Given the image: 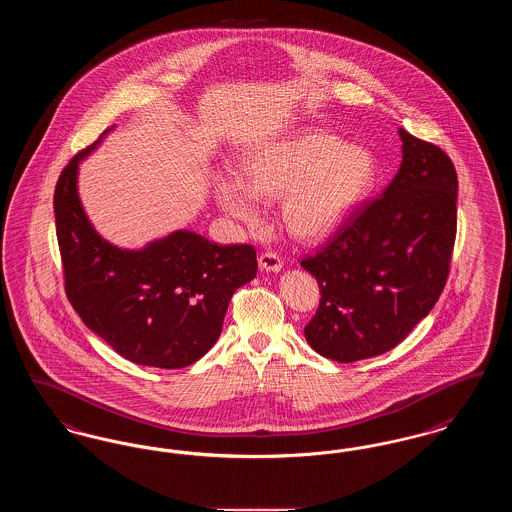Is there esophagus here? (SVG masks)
Returning <instances> with one entry per match:
<instances>
[{
  "label": "esophagus",
  "instance_id": "esophagus-1",
  "mask_svg": "<svg viewBox=\"0 0 512 512\" xmlns=\"http://www.w3.org/2000/svg\"><path fill=\"white\" fill-rule=\"evenodd\" d=\"M282 265H284L282 257L278 253H274V251H267V253L259 255V267L267 270V272H278Z\"/></svg>",
  "mask_w": 512,
  "mask_h": 512
}]
</instances>
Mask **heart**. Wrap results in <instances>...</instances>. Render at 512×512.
<instances>
[{
  "label": "heart",
  "mask_w": 512,
  "mask_h": 512,
  "mask_svg": "<svg viewBox=\"0 0 512 512\" xmlns=\"http://www.w3.org/2000/svg\"><path fill=\"white\" fill-rule=\"evenodd\" d=\"M240 174L217 182L220 207L234 219H261V197L282 201V220L293 236L318 240L338 230L372 194L378 163L365 147L341 136L303 130L253 151Z\"/></svg>",
  "instance_id": "b5f03b06"
}]
</instances>
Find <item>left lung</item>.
Here are the masks:
<instances>
[{
	"instance_id": "8db88e82",
	"label": "left lung",
	"mask_w": 512,
	"mask_h": 512,
	"mask_svg": "<svg viewBox=\"0 0 512 512\" xmlns=\"http://www.w3.org/2000/svg\"><path fill=\"white\" fill-rule=\"evenodd\" d=\"M403 161L380 197L341 224L301 267L320 303L305 340L355 363L405 340L445 288L457 234V171L449 155L399 128Z\"/></svg>"
}]
</instances>
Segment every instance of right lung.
<instances>
[{"mask_svg":"<svg viewBox=\"0 0 512 512\" xmlns=\"http://www.w3.org/2000/svg\"><path fill=\"white\" fill-rule=\"evenodd\" d=\"M109 130L74 155L55 186L65 292L82 322L124 359L184 368L219 340L232 295L257 274V255L253 245L211 244L190 230L136 251L103 240L84 213L76 176Z\"/></svg>","mask_w":512,"mask_h":512,"instance_id":"obj_1","label":"right lung"}]
</instances>
